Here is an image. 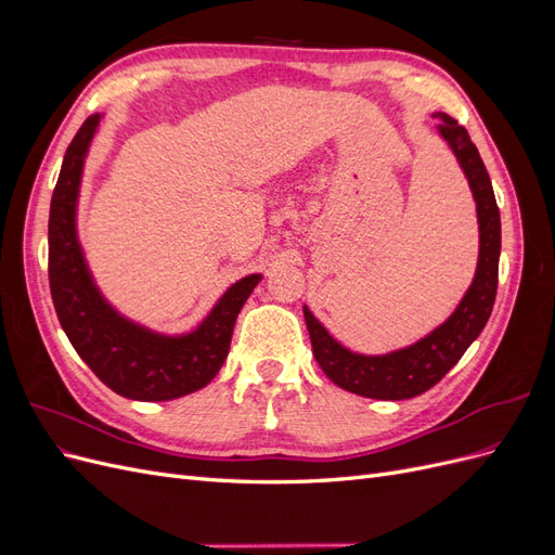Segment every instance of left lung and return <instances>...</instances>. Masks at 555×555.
<instances>
[{
	"mask_svg": "<svg viewBox=\"0 0 555 555\" xmlns=\"http://www.w3.org/2000/svg\"><path fill=\"white\" fill-rule=\"evenodd\" d=\"M440 120V137L456 155L461 169L477 201L479 220V261L473 284L442 326L428 333L412 347L391 351L382 357H363L345 349L331 333L304 308L312 343V354L326 377L340 389L377 400H405L428 391L453 365L461 361L465 349L489 322L498 292L500 261V210L495 204L489 171L479 157L477 145L469 141L463 125L447 113L435 115Z\"/></svg>",
	"mask_w": 555,
	"mask_h": 555,
	"instance_id": "8db88e82",
	"label": "left lung"
}]
</instances>
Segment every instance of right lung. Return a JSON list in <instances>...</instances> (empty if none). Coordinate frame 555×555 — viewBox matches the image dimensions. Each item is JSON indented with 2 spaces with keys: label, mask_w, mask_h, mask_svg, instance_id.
<instances>
[{
  "label": "right lung",
  "mask_w": 555,
  "mask_h": 555,
  "mask_svg": "<svg viewBox=\"0 0 555 555\" xmlns=\"http://www.w3.org/2000/svg\"><path fill=\"white\" fill-rule=\"evenodd\" d=\"M102 115H90L66 147L48 217V280L66 338L108 389L131 400H173L220 373L233 324L261 275H247L188 335H159L117 314L94 287L76 236L82 164Z\"/></svg>",
  "instance_id": "add662e5"
}]
</instances>
